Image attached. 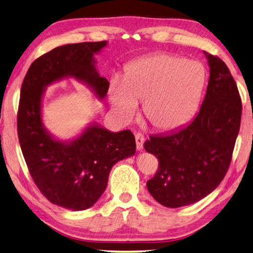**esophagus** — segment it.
Segmentation results:
<instances>
[{
	"mask_svg": "<svg viewBox=\"0 0 253 253\" xmlns=\"http://www.w3.org/2000/svg\"><path fill=\"white\" fill-rule=\"evenodd\" d=\"M135 142H136V149L139 151L143 150V144H144V136L141 133H135Z\"/></svg>",
	"mask_w": 253,
	"mask_h": 253,
	"instance_id": "1",
	"label": "esophagus"
}]
</instances>
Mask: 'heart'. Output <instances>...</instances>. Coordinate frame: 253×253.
<instances>
[{
  "mask_svg": "<svg viewBox=\"0 0 253 253\" xmlns=\"http://www.w3.org/2000/svg\"><path fill=\"white\" fill-rule=\"evenodd\" d=\"M207 82L204 66L171 54L144 57L128 66L123 80L111 82V107L123 120L135 117L143 103L146 120L156 130L174 131L196 113Z\"/></svg>",
  "mask_w": 253,
  "mask_h": 253,
  "instance_id": "obj_1",
  "label": "heart"
}]
</instances>
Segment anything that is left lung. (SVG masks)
<instances>
[{
    "instance_id": "1",
    "label": "left lung",
    "mask_w": 253,
    "mask_h": 253,
    "mask_svg": "<svg viewBox=\"0 0 253 253\" xmlns=\"http://www.w3.org/2000/svg\"><path fill=\"white\" fill-rule=\"evenodd\" d=\"M204 54L211 76L198 114L188 126L144 143L145 151L159 159L147 189L169 208L197 203L217 188L229 169L239 133L242 104L235 79L220 58Z\"/></svg>"
}]
</instances>
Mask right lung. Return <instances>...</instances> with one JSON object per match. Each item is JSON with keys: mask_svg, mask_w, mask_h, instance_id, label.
<instances>
[{"mask_svg": "<svg viewBox=\"0 0 253 253\" xmlns=\"http://www.w3.org/2000/svg\"><path fill=\"white\" fill-rule=\"evenodd\" d=\"M107 44L85 42L56 47L31 65L21 89L17 133L28 170L50 203L73 211L97 203L112 166L134 155L135 139L130 130L111 132L97 122L73 140L56 139L42 123V96L51 84L75 78L103 100L109 82L100 77L94 55Z\"/></svg>", "mask_w": 253, "mask_h": 253, "instance_id": "obj_1", "label": "right lung"}]
</instances>
